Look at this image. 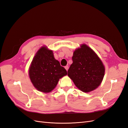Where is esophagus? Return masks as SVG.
Instances as JSON below:
<instances>
[{"label":"esophagus","instance_id":"obj_1","mask_svg":"<svg viewBox=\"0 0 128 128\" xmlns=\"http://www.w3.org/2000/svg\"><path fill=\"white\" fill-rule=\"evenodd\" d=\"M64 68H65V69H66V70H67V71L68 70V68H69V67H68V66H65V67H64Z\"/></svg>","mask_w":128,"mask_h":128}]
</instances>
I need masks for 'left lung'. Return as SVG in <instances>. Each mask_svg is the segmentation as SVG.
Here are the masks:
<instances>
[{
	"instance_id": "obj_1",
	"label": "left lung",
	"mask_w": 128,
	"mask_h": 128,
	"mask_svg": "<svg viewBox=\"0 0 128 128\" xmlns=\"http://www.w3.org/2000/svg\"><path fill=\"white\" fill-rule=\"evenodd\" d=\"M68 76L76 86L84 92L98 88L103 80L105 69L96 54L88 46L82 44L74 52Z\"/></svg>"
}]
</instances>
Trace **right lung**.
<instances>
[{
	"label": "right lung",
	"mask_w": 128,
	"mask_h": 128,
	"mask_svg": "<svg viewBox=\"0 0 128 128\" xmlns=\"http://www.w3.org/2000/svg\"><path fill=\"white\" fill-rule=\"evenodd\" d=\"M29 75L37 90L48 93L55 88L60 78L67 75V72L55 59L52 50L42 46L34 58Z\"/></svg>",
	"instance_id": "1"
}]
</instances>
